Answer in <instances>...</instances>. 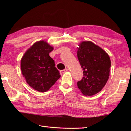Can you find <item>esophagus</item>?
I'll return each mask as SVG.
<instances>
[{
	"mask_svg": "<svg viewBox=\"0 0 131 131\" xmlns=\"http://www.w3.org/2000/svg\"><path fill=\"white\" fill-rule=\"evenodd\" d=\"M67 71H68V69L66 68L65 69H64V70H60V73H64L66 72H67Z\"/></svg>",
	"mask_w": 131,
	"mask_h": 131,
	"instance_id": "esophagus-1",
	"label": "esophagus"
}]
</instances>
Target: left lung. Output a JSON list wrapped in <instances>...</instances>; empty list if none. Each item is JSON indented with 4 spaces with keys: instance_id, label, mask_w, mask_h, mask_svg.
Masks as SVG:
<instances>
[{
    "instance_id": "left-lung-1",
    "label": "left lung",
    "mask_w": 131,
    "mask_h": 131,
    "mask_svg": "<svg viewBox=\"0 0 131 131\" xmlns=\"http://www.w3.org/2000/svg\"><path fill=\"white\" fill-rule=\"evenodd\" d=\"M79 46L77 58L84 74L77 82V87L84 95L92 96L101 91L107 83L110 59L105 51L91 41H83Z\"/></svg>"
}]
</instances>
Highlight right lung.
<instances>
[{"instance_id":"right-lung-1","label":"right lung","mask_w":131,"mask_h":131,"mask_svg":"<svg viewBox=\"0 0 131 131\" xmlns=\"http://www.w3.org/2000/svg\"><path fill=\"white\" fill-rule=\"evenodd\" d=\"M53 47L39 41L29 48L21 61V69L29 86L39 92H46L60 78L58 70L49 53Z\"/></svg>"}]
</instances>
